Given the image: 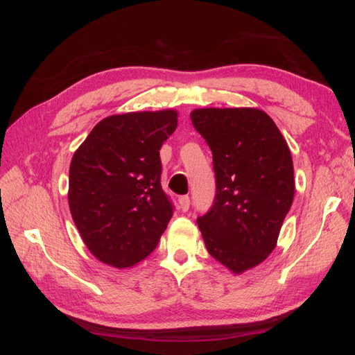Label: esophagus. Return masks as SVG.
I'll list each match as a JSON object with an SVG mask.
<instances>
[{
    "instance_id": "1",
    "label": "esophagus",
    "mask_w": 355,
    "mask_h": 355,
    "mask_svg": "<svg viewBox=\"0 0 355 355\" xmlns=\"http://www.w3.org/2000/svg\"><path fill=\"white\" fill-rule=\"evenodd\" d=\"M178 204H180L181 211H187V210H189V207H190V198H189L187 195L181 196V198L178 199Z\"/></svg>"
}]
</instances>
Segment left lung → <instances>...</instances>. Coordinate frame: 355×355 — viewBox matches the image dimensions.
Returning <instances> with one entry per match:
<instances>
[{"label": "left lung", "instance_id": "8db88e82", "mask_svg": "<svg viewBox=\"0 0 355 355\" xmlns=\"http://www.w3.org/2000/svg\"><path fill=\"white\" fill-rule=\"evenodd\" d=\"M192 124L213 153L216 198L198 217L208 253L235 275L276 248L293 205L291 151L275 121L257 107H202Z\"/></svg>", "mask_w": 355, "mask_h": 355}]
</instances>
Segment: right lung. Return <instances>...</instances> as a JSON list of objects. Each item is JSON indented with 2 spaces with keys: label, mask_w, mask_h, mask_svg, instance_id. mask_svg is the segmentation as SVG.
<instances>
[{
  "label": "right lung",
  "mask_w": 355,
  "mask_h": 355,
  "mask_svg": "<svg viewBox=\"0 0 355 355\" xmlns=\"http://www.w3.org/2000/svg\"><path fill=\"white\" fill-rule=\"evenodd\" d=\"M175 109L103 118L75 151L69 207L87 249L129 268L156 249L172 217L160 184L159 151L178 123Z\"/></svg>",
  "instance_id": "obj_1"
}]
</instances>
